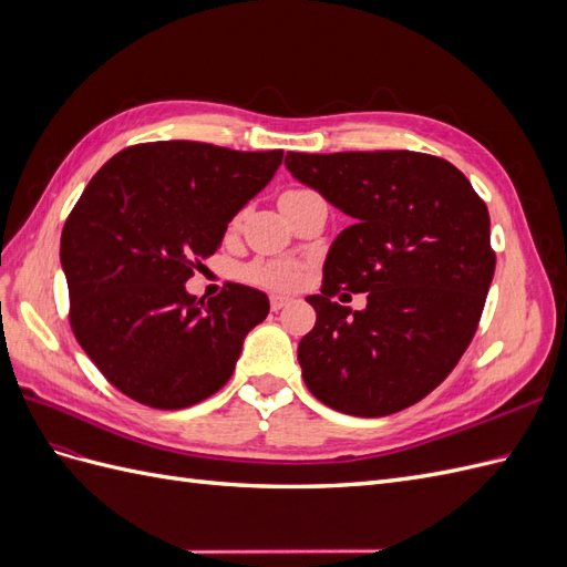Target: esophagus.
<instances>
[{"label": "esophagus", "instance_id": "34e87169", "mask_svg": "<svg viewBox=\"0 0 567 567\" xmlns=\"http://www.w3.org/2000/svg\"><path fill=\"white\" fill-rule=\"evenodd\" d=\"M288 302H290V300H288V298H284V296H271V298H269L271 312H279V310H284V307H286Z\"/></svg>", "mask_w": 567, "mask_h": 567}]
</instances>
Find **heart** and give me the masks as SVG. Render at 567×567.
I'll return each instance as SVG.
<instances>
[{"label":"heart","instance_id":"b5f03b06","mask_svg":"<svg viewBox=\"0 0 567 567\" xmlns=\"http://www.w3.org/2000/svg\"><path fill=\"white\" fill-rule=\"evenodd\" d=\"M307 192H310V188H288L281 196H298ZM244 277L255 286H265L271 290H290L298 286L300 265L290 260H257L244 269Z\"/></svg>","mask_w":567,"mask_h":567}]
</instances>
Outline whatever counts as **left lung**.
I'll return each instance as SVG.
<instances>
[{"instance_id": "8db88e82", "label": "left lung", "mask_w": 567, "mask_h": 567, "mask_svg": "<svg viewBox=\"0 0 567 567\" xmlns=\"http://www.w3.org/2000/svg\"><path fill=\"white\" fill-rule=\"evenodd\" d=\"M286 167L354 219L307 298L317 323L298 346L305 385L364 419L421 402L485 310L496 267L485 200L450 161L416 151H290ZM340 289L367 292L365 310L336 303Z\"/></svg>"}]
</instances>
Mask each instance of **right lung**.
I'll list each match as a JSON object with an SVG mask.
<instances>
[{
  "label": "right lung",
  "mask_w": 567,
  "mask_h": 567,
  "mask_svg": "<svg viewBox=\"0 0 567 567\" xmlns=\"http://www.w3.org/2000/svg\"><path fill=\"white\" fill-rule=\"evenodd\" d=\"M281 161L279 148L148 142L115 153L82 192L61 234L68 319L80 348L130 400L184 409L231 379L269 300L227 284L205 302L184 284Z\"/></svg>",
  "instance_id": "obj_1"
}]
</instances>
